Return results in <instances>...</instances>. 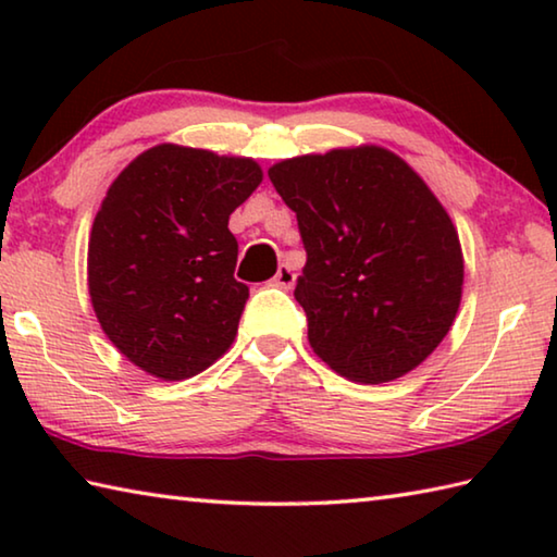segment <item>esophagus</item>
<instances>
[{"label":"esophagus","instance_id":"1","mask_svg":"<svg viewBox=\"0 0 557 557\" xmlns=\"http://www.w3.org/2000/svg\"><path fill=\"white\" fill-rule=\"evenodd\" d=\"M295 280H297L295 270H292L289 265H280L277 272H275V277H272V285L280 287V289H292V285H295Z\"/></svg>","mask_w":557,"mask_h":557}]
</instances>
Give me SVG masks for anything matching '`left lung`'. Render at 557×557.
Returning <instances> with one entry per match:
<instances>
[{
    "label": "left lung",
    "instance_id": "8db88e82",
    "mask_svg": "<svg viewBox=\"0 0 557 557\" xmlns=\"http://www.w3.org/2000/svg\"><path fill=\"white\" fill-rule=\"evenodd\" d=\"M268 176L307 250L295 299L314 354L366 385L418 369L465 285L457 228L430 186L379 145L282 159Z\"/></svg>",
    "mask_w": 557,
    "mask_h": 557
}]
</instances>
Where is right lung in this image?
Returning <instances> with one entry per match:
<instances>
[{
  "label": "right lung",
  "instance_id": "obj_1",
  "mask_svg": "<svg viewBox=\"0 0 557 557\" xmlns=\"http://www.w3.org/2000/svg\"><path fill=\"white\" fill-rule=\"evenodd\" d=\"M262 182L250 157L157 145L122 169L92 221L88 292L117 351L184 381L228 351L248 299L228 219Z\"/></svg>",
  "mask_w": 557,
  "mask_h": 557
}]
</instances>
